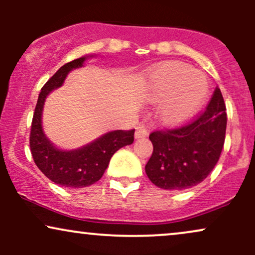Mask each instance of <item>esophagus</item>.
Segmentation results:
<instances>
[{"mask_svg": "<svg viewBox=\"0 0 255 255\" xmlns=\"http://www.w3.org/2000/svg\"><path fill=\"white\" fill-rule=\"evenodd\" d=\"M147 129L145 127H142V126H139V127H136L134 136H135V139H141V137L147 136Z\"/></svg>", "mask_w": 255, "mask_h": 255, "instance_id": "esophagus-1", "label": "esophagus"}]
</instances>
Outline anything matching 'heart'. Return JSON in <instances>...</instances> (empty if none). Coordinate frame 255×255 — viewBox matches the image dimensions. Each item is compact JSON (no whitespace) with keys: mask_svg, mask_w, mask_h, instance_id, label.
Listing matches in <instances>:
<instances>
[{"mask_svg":"<svg viewBox=\"0 0 255 255\" xmlns=\"http://www.w3.org/2000/svg\"><path fill=\"white\" fill-rule=\"evenodd\" d=\"M145 96L159 104L160 124L178 127L200 110L209 93V80L203 72L181 62H165L147 75Z\"/></svg>","mask_w":255,"mask_h":255,"instance_id":"1","label":"heart"}]
</instances>
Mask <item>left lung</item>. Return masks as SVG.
<instances>
[{
    "label": "left lung",
    "mask_w": 255,
    "mask_h": 255,
    "mask_svg": "<svg viewBox=\"0 0 255 255\" xmlns=\"http://www.w3.org/2000/svg\"><path fill=\"white\" fill-rule=\"evenodd\" d=\"M225 129V104L217 87L206 110L191 124L150 134L153 152L145 166L146 175L154 186L168 191L197 186L217 164Z\"/></svg>",
    "instance_id": "left-lung-1"
}]
</instances>
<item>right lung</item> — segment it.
<instances>
[{"label": "right lung", "mask_w": 255, "mask_h": 255, "mask_svg": "<svg viewBox=\"0 0 255 255\" xmlns=\"http://www.w3.org/2000/svg\"><path fill=\"white\" fill-rule=\"evenodd\" d=\"M90 56H83L66 63L46 81L38 97L32 120L30 147L34 163L49 180L68 188H84L103 176L113 154L124 146L133 144L134 130H111L89 144L74 150L55 146L43 130V109L45 99L61 87L73 69L84 67Z\"/></svg>", "instance_id": "right-lung-1"}]
</instances>
